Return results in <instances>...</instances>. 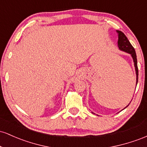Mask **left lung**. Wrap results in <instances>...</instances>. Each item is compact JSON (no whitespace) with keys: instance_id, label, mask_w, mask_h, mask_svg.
Masks as SVG:
<instances>
[{"instance_id":"left-lung-1","label":"left lung","mask_w":147,"mask_h":147,"mask_svg":"<svg viewBox=\"0 0 147 147\" xmlns=\"http://www.w3.org/2000/svg\"><path fill=\"white\" fill-rule=\"evenodd\" d=\"M116 32H117V33L118 34V41H117L118 48H119V50H122V51L125 52H126V53L130 54V55H131V56L132 57V58H133V63H134L135 70H136V86H137L138 81V68L137 56H136V50H135L134 48H133V47L132 46V45L131 44V43H130L129 40H128L127 37L125 36V34H124L122 32L119 31V30H116ZM128 106H126L124 109H126V107H128ZM124 109H122V110H124ZM92 113H94L92 112Z\"/></svg>"}]
</instances>
